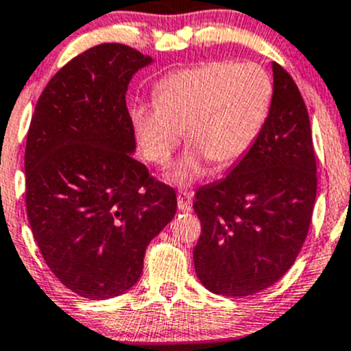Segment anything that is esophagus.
Instances as JSON below:
<instances>
[{
    "instance_id": "esophagus-1",
    "label": "esophagus",
    "mask_w": 351,
    "mask_h": 351,
    "mask_svg": "<svg viewBox=\"0 0 351 351\" xmlns=\"http://www.w3.org/2000/svg\"><path fill=\"white\" fill-rule=\"evenodd\" d=\"M191 200H193V193L191 191H180L178 193V208L182 212H190Z\"/></svg>"
}]
</instances>
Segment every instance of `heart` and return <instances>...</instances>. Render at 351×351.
<instances>
[{"instance_id":"1","label":"heart","mask_w":351,"mask_h":351,"mask_svg":"<svg viewBox=\"0 0 351 351\" xmlns=\"http://www.w3.org/2000/svg\"><path fill=\"white\" fill-rule=\"evenodd\" d=\"M272 101V82L254 64L215 60L176 70L156 84L154 106L129 112L145 160L168 163L183 131L190 147L168 173L176 186L193 185L208 163H239L263 131Z\"/></svg>"}]
</instances>
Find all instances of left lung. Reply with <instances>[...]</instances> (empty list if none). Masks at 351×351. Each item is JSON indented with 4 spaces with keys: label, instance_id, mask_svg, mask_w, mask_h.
Listing matches in <instances>:
<instances>
[{
    "label": "left lung",
    "instance_id": "1",
    "mask_svg": "<svg viewBox=\"0 0 351 351\" xmlns=\"http://www.w3.org/2000/svg\"><path fill=\"white\" fill-rule=\"evenodd\" d=\"M272 101L263 131L223 180L198 188L197 278L222 296L272 286L296 261L316 200V158L301 92L272 62Z\"/></svg>",
    "mask_w": 351,
    "mask_h": 351
}]
</instances>
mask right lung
<instances>
[{
  "mask_svg": "<svg viewBox=\"0 0 351 351\" xmlns=\"http://www.w3.org/2000/svg\"><path fill=\"white\" fill-rule=\"evenodd\" d=\"M151 64L121 43L92 47L51 77L29 123V227L50 271L87 300L131 289L147 243L176 213L175 190L132 158L126 92Z\"/></svg>",
  "mask_w": 351,
  "mask_h": 351,
  "instance_id": "right-lung-1",
  "label": "right lung"
}]
</instances>
